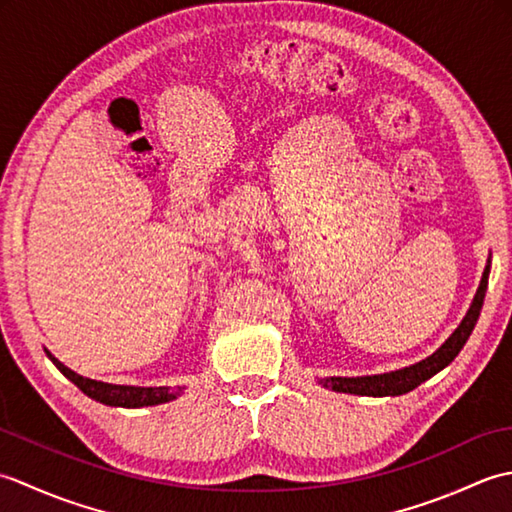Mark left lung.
Wrapping results in <instances>:
<instances>
[{"label":"left lung","instance_id":"1","mask_svg":"<svg viewBox=\"0 0 512 512\" xmlns=\"http://www.w3.org/2000/svg\"><path fill=\"white\" fill-rule=\"evenodd\" d=\"M488 270H491V262L486 264L484 275L480 281V288L475 292V299L471 303L469 312L462 319V323L458 325L447 343H444L438 352H433L429 358L424 361L398 369V372H389V374H378V376H361V378H325L321 380L323 387L334 389V391H343V394H358V396H400L407 394V391L416 389L424 380H429L431 376H436L440 369L447 367L455 356L460 354V350L464 347V343L469 341V336L475 328L477 317H480L482 303H484V295H486V286H488Z\"/></svg>","mask_w":512,"mask_h":512}]
</instances>
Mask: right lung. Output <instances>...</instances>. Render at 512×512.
<instances>
[{
  "label": "right lung",
  "instance_id": "right-lung-1",
  "mask_svg": "<svg viewBox=\"0 0 512 512\" xmlns=\"http://www.w3.org/2000/svg\"><path fill=\"white\" fill-rule=\"evenodd\" d=\"M50 361L59 367V372L70 378L72 383L79 387L85 396L103 402V405L112 407H149V405H160V402H169L182 394V389H171V387H129V385H110L101 383V380L83 378L72 369L65 367L61 361H57L50 352Z\"/></svg>",
  "mask_w": 512,
  "mask_h": 512
}]
</instances>
